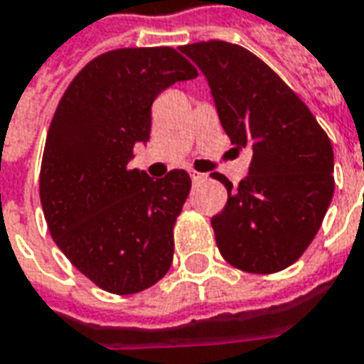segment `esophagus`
Returning <instances> with one entry per match:
<instances>
[{
    "label": "esophagus",
    "mask_w": 364,
    "mask_h": 364,
    "mask_svg": "<svg viewBox=\"0 0 364 364\" xmlns=\"http://www.w3.org/2000/svg\"><path fill=\"white\" fill-rule=\"evenodd\" d=\"M190 176H191V180H193V182H203V180L207 178L205 174L197 173V171H190Z\"/></svg>",
    "instance_id": "obj_1"
}]
</instances>
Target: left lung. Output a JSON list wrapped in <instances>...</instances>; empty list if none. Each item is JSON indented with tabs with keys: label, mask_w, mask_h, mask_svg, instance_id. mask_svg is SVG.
Returning a JSON list of instances; mask_svg holds the SVG:
<instances>
[{
	"label": "left lung",
	"mask_w": 364,
	"mask_h": 364,
	"mask_svg": "<svg viewBox=\"0 0 364 364\" xmlns=\"http://www.w3.org/2000/svg\"><path fill=\"white\" fill-rule=\"evenodd\" d=\"M180 50L207 75L233 150H252L237 188L213 174L228 190L226 207L210 220L216 247L241 272H281L308 249L332 201L331 138L302 98L249 49L208 39Z\"/></svg>",
	"instance_id": "1"
}]
</instances>
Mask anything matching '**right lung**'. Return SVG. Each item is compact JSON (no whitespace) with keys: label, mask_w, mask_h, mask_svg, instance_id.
<instances>
[{"label":"right lung","mask_w":364,"mask_h":364,"mask_svg":"<svg viewBox=\"0 0 364 364\" xmlns=\"http://www.w3.org/2000/svg\"><path fill=\"white\" fill-rule=\"evenodd\" d=\"M197 68L173 47H127L92 58L62 95L45 140L39 197L50 237L112 294L150 289L168 272L173 230L190 193L184 168L150 178L129 168L151 104Z\"/></svg>","instance_id":"right-lung-1"}]
</instances>
